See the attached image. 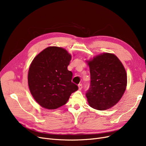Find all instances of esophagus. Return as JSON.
<instances>
[{
  "mask_svg": "<svg viewBox=\"0 0 146 146\" xmlns=\"http://www.w3.org/2000/svg\"><path fill=\"white\" fill-rule=\"evenodd\" d=\"M78 87H79V89L81 90L82 89V84H79Z\"/></svg>",
  "mask_w": 146,
  "mask_h": 146,
  "instance_id": "obj_1",
  "label": "esophagus"
}]
</instances>
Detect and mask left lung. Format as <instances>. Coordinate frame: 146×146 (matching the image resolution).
<instances>
[{
  "label": "left lung",
  "instance_id": "obj_1",
  "mask_svg": "<svg viewBox=\"0 0 146 146\" xmlns=\"http://www.w3.org/2000/svg\"><path fill=\"white\" fill-rule=\"evenodd\" d=\"M90 83L86 93L88 103L98 110H106L116 105L123 95L127 83L123 64L113 54L103 53L87 61Z\"/></svg>",
  "mask_w": 146,
  "mask_h": 146
}]
</instances>
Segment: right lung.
Instances as JSON below:
<instances>
[{"label": "right lung", "instance_id": "obj_1", "mask_svg": "<svg viewBox=\"0 0 146 146\" xmlns=\"http://www.w3.org/2000/svg\"><path fill=\"white\" fill-rule=\"evenodd\" d=\"M72 56L64 48L49 47L34 58L30 65L28 86L36 102L43 108L54 110L65 105L78 90L68 70Z\"/></svg>", "mask_w": 146, "mask_h": 146}]
</instances>
